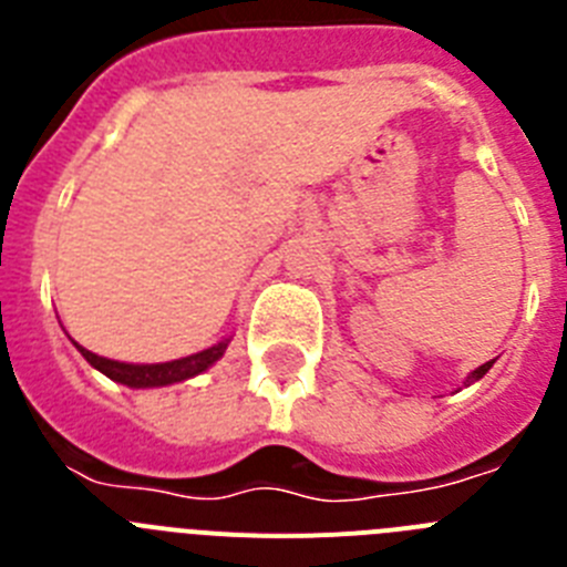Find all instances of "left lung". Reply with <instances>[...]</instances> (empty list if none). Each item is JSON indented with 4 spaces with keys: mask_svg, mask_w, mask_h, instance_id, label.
Instances as JSON below:
<instances>
[{
    "mask_svg": "<svg viewBox=\"0 0 567 567\" xmlns=\"http://www.w3.org/2000/svg\"><path fill=\"white\" fill-rule=\"evenodd\" d=\"M491 365H494V360H488V363H483V365H480V369H474V372H471L468 378H465V385H471V383H474V380H480V378H483V374L488 372Z\"/></svg>",
    "mask_w": 567,
    "mask_h": 567,
    "instance_id": "left-lung-1",
    "label": "left lung"
}]
</instances>
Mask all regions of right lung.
<instances>
[{
	"label": "right lung",
	"mask_w": 567,
	"mask_h": 567,
	"mask_svg": "<svg viewBox=\"0 0 567 567\" xmlns=\"http://www.w3.org/2000/svg\"><path fill=\"white\" fill-rule=\"evenodd\" d=\"M227 343L229 340H221V343L209 346V349H204V352L189 354V358H182V360H169V363H118V360L99 358V354L87 352V349L79 343L76 349L84 354V360H87L93 369L107 374V378L115 380V383L133 385V389H153V385L182 383V380L202 374L204 369H209L215 360L221 358Z\"/></svg>",
	"instance_id": "add662e5"
}]
</instances>
